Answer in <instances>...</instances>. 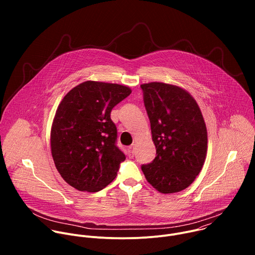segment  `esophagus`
Returning <instances> with one entry per match:
<instances>
[{
	"label": "esophagus",
	"mask_w": 255,
	"mask_h": 255,
	"mask_svg": "<svg viewBox=\"0 0 255 255\" xmlns=\"http://www.w3.org/2000/svg\"><path fill=\"white\" fill-rule=\"evenodd\" d=\"M127 154L130 158H132L135 154V151H134V145H132V146H130L128 149H127Z\"/></svg>",
	"instance_id": "1"
}]
</instances>
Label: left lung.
I'll return each instance as SVG.
<instances>
[{"label": "left lung", "mask_w": 255, "mask_h": 255, "mask_svg": "<svg viewBox=\"0 0 255 255\" xmlns=\"http://www.w3.org/2000/svg\"><path fill=\"white\" fill-rule=\"evenodd\" d=\"M140 87L156 148L155 158L143 164L142 171L159 193L180 192L195 180L207 155L208 134L200 107L177 86L153 82Z\"/></svg>", "instance_id": "1"}]
</instances>
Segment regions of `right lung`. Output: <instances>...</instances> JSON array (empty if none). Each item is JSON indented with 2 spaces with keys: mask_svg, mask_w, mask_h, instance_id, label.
<instances>
[{
  "mask_svg": "<svg viewBox=\"0 0 255 255\" xmlns=\"http://www.w3.org/2000/svg\"><path fill=\"white\" fill-rule=\"evenodd\" d=\"M131 89L88 81L62 99L50 132L51 154L61 177L82 192H99L112 183L125 154L117 147L112 109Z\"/></svg>",
  "mask_w": 255,
  "mask_h": 255,
  "instance_id": "1",
  "label": "right lung"
}]
</instances>
